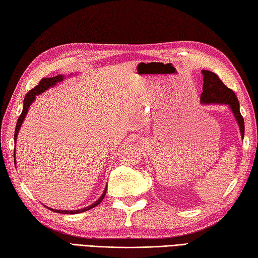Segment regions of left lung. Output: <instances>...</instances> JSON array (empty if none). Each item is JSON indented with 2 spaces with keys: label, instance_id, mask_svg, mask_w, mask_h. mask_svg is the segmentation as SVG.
<instances>
[{
  "label": "left lung",
  "instance_id": "left-lung-1",
  "mask_svg": "<svg viewBox=\"0 0 258 258\" xmlns=\"http://www.w3.org/2000/svg\"><path fill=\"white\" fill-rule=\"evenodd\" d=\"M202 73L203 80H204V83H203V93L201 94L202 103L228 104L235 115V118L237 120L240 134H242V138L244 139V118L239 112V103L235 93L231 89H228L215 73L205 70H203Z\"/></svg>",
  "mask_w": 258,
  "mask_h": 258
}]
</instances>
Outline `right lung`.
Returning a JSON list of instances; mask_svg holds the SVG:
<instances>
[{
    "instance_id": "1",
    "label": "right lung",
    "mask_w": 258,
    "mask_h": 258,
    "mask_svg": "<svg viewBox=\"0 0 258 258\" xmlns=\"http://www.w3.org/2000/svg\"><path fill=\"white\" fill-rule=\"evenodd\" d=\"M63 78H64L63 75H57V76H54V78H48V79L44 78V79H42L40 81V83H38L34 87V89H32L29 93H26V95L24 97L23 111H22L21 115L19 116V119H18V122H16V126H15V132H14V141H15V143H16V138H18V133H19V131H20L21 125H22V123H23V120L25 118V115H26L27 111H29V107L31 106V104L33 103V101L35 100V96L38 95V94H41V93H43L45 90L50 89L51 86L55 85L57 82H61L63 80ZM14 156H15V154H14ZM14 163H15V160H14ZM106 190H107V185H106V187H105V190H104V193L102 194V196L100 197V199H98L95 203H93L92 205L87 206L85 208H82V210H76V211H58V210H52V208H50V210L56 212V213H62V214H79V213H82V212H86V211H89V210H91V208L95 207V206H97L98 204H100V203L103 201L104 196H105V194H106ZM46 208H48V207H46Z\"/></svg>"
}]
</instances>
